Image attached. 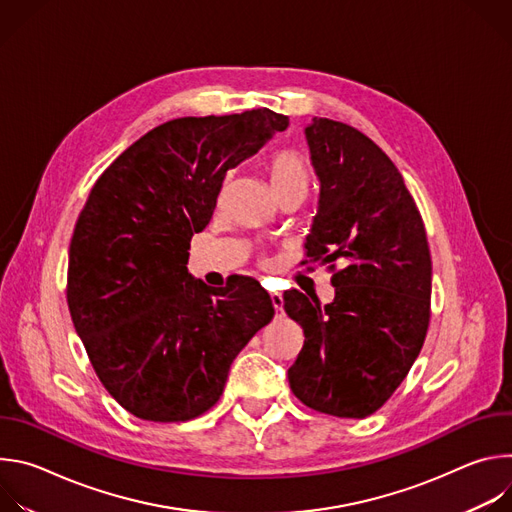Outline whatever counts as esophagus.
<instances>
[{
    "mask_svg": "<svg viewBox=\"0 0 512 512\" xmlns=\"http://www.w3.org/2000/svg\"><path fill=\"white\" fill-rule=\"evenodd\" d=\"M271 304H273L275 312L281 314V310H283V296L277 294V291H273V294H271Z\"/></svg>",
    "mask_w": 512,
    "mask_h": 512,
    "instance_id": "1",
    "label": "esophagus"
}]
</instances>
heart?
Masks as SVG:
<instances>
[{
  "mask_svg": "<svg viewBox=\"0 0 512 512\" xmlns=\"http://www.w3.org/2000/svg\"><path fill=\"white\" fill-rule=\"evenodd\" d=\"M271 186L277 192L283 190H310L312 172L308 162L296 150H277L267 162Z\"/></svg>",
  "mask_w": 512,
  "mask_h": 512,
  "instance_id": "1",
  "label": "heart"
}]
</instances>
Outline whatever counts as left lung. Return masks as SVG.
<instances>
[{"mask_svg": "<svg viewBox=\"0 0 512 512\" xmlns=\"http://www.w3.org/2000/svg\"><path fill=\"white\" fill-rule=\"evenodd\" d=\"M306 137L322 190L304 263L328 265L334 302L283 294L285 314L304 330L287 379L306 407L364 419L397 391L425 342L429 243L403 176L373 139L318 117Z\"/></svg>", "mask_w": 512, "mask_h": 512, "instance_id": "left-lung-1", "label": "left lung"}]
</instances>
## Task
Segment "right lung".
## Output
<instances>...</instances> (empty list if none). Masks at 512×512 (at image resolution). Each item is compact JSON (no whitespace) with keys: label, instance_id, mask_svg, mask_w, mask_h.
I'll list each match as a JSON object with an SVG mask.
<instances>
[{"label":"right lung","instance_id":"add662e5","mask_svg":"<svg viewBox=\"0 0 512 512\" xmlns=\"http://www.w3.org/2000/svg\"><path fill=\"white\" fill-rule=\"evenodd\" d=\"M287 123L265 107L172 119L91 188L70 239L66 302L99 381L135 417L178 423L206 413L237 354L271 322L257 279L206 287L186 263L227 172Z\"/></svg>","mask_w":512,"mask_h":512}]
</instances>
